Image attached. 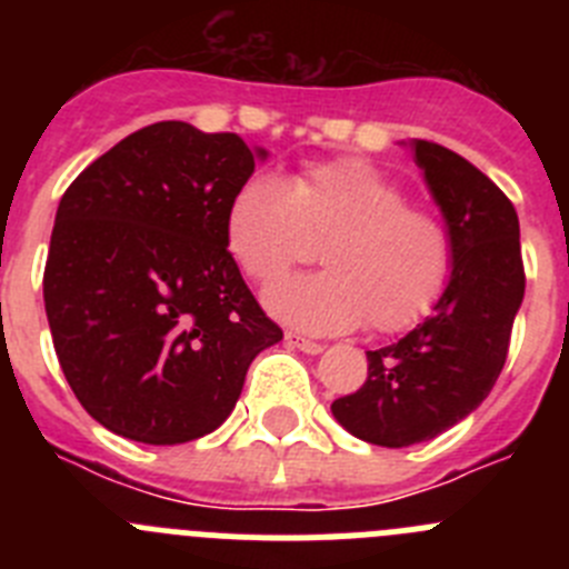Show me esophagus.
<instances>
[{
    "mask_svg": "<svg viewBox=\"0 0 569 569\" xmlns=\"http://www.w3.org/2000/svg\"><path fill=\"white\" fill-rule=\"evenodd\" d=\"M284 339H288V345L299 347L301 353H310V356H316V353H321V350H325V345H321V341L305 339V336H299V333H284Z\"/></svg>",
    "mask_w": 569,
    "mask_h": 569,
    "instance_id": "34e87169",
    "label": "esophagus"
}]
</instances>
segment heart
<instances>
[{"mask_svg":"<svg viewBox=\"0 0 569 569\" xmlns=\"http://www.w3.org/2000/svg\"><path fill=\"white\" fill-rule=\"evenodd\" d=\"M321 241V273L268 290V308L310 333H401L427 316L453 268V236L407 204L396 179L365 159H330L290 179L250 173L224 213L230 259L259 284L281 279Z\"/></svg>","mask_w":569,"mask_h":569,"instance_id":"b5f03b06","label":"heart"}]
</instances>
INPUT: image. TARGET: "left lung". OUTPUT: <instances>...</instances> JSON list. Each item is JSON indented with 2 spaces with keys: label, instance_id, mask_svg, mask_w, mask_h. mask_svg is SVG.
Returning a JSON list of instances; mask_svg holds the SVG:
<instances>
[{
  "label": "left lung",
  "instance_id": "8db88e82",
  "mask_svg": "<svg viewBox=\"0 0 569 569\" xmlns=\"http://www.w3.org/2000/svg\"><path fill=\"white\" fill-rule=\"evenodd\" d=\"M416 164L453 236V273L433 313L367 350V381L330 405L361 441L410 447L470 416L499 379L525 299L519 216L465 156L416 139Z\"/></svg>",
  "mask_w": 569,
  "mask_h": 569
}]
</instances>
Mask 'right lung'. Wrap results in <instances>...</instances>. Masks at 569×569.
<instances>
[{
    "label": "right lung",
    "mask_w": 569,
    "mask_h": 569,
    "mask_svg": "<svg viewBox=\"0 0 569 569\" xmlns=\"http://www.w3.org/2000/svg\"><path fill=\"white\" fill-rule=\"evenodd\" d=\"M256 156L236 133L156 122L64 190L44 310L70 390L110 433L144 445L213 433L250 361L281 339L224 244Z\"/></svg>",
    "instance_id": "right-lung-1"
}]
</instances>
